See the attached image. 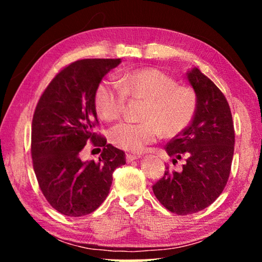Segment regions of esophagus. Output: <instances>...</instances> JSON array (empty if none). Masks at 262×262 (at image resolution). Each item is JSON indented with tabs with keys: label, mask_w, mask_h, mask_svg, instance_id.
<instances>
[{
	"label": "esophagus",
	"mask_w": 262,
	"mask_h": 262,
	"mask_svg": "<svg viewBox=\"0 0 262 262\" xmlns=\"http://www.w3.org/2000/svg\"><path fill=\"white\" fill-rule=\"evenodd\" d=\"M140 156L139 155H132V154H127L126 155V161L127 163H130V162H134L136 159H139Z\"/></svg>",
	"instance_id": "obj_1"
}]
</instances>
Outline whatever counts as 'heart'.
<instances>
[{"label": "heart", "instance_id": "1", "mask_svg": "<svg viewBox=\"0 0 262 262\" xmlns=\"http://www.w3.org/2000/svg\"><path fill=\"white\" fill-rule=\"evenodd\" d=\"M118 83L101 82L96 90L95 105L99 117L110 122L121 117L127 97L145 100L141 115L143 122H121L111 130V142L126 151H143L161 135L166 139L178 136L196 112L193 90L178 85L173 77L159 69L133 70L122 74Z\"/></svg>", "mask_w": 262, "mask_h": 262}]
</instances>
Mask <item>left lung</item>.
I'll use <instances>...</instances> for the list:
<instances>
[{"instance_id": "1", "label": "left lung", "mask_w": 262, "mask_h": 262, "mask_svg": "<svg viewBox=\"0 0 262 262\" xmlns=\"http://www.w3.org/2000/svg\"><path fill=\"white\" fill-rule=\"evenodd\" d=\"M196 96V112L186 129L166 144L172 163L185 158L180 171L166 166L154 194L177 215L194 214L210 206L228 183L234 150L230 106L222 91L198 68L186 74Z\"/></svg>"}]
</instances>
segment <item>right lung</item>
<instances>
[{
    "instance_id": "right-lung-1",
    "label": "right lung",
    "mask_w": 262,
    "mask_h": 262,
    "mask_svg": "<svg viewBox=\"0 0 262 262\" xmlns=\"http://www.w3.org/2000/svg\"><path fill=\"white\" fill-rule=\"evenodd\" d=\"M121 59H84L63 68L48 84L32 119L31 155L39 187L61 214L79 217L95 211L107 196L112 174L126 164L122 150L94 132L98 125L95 94ZM103 147L100 162H83L86 142Z\"/></svg>"
}]
</instances>
